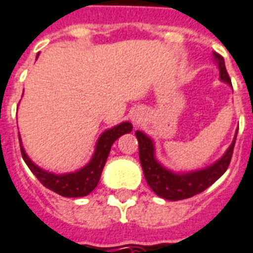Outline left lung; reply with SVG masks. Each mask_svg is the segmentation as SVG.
Returning a JSON list of instances; mask_svg holds the SVG:
<instances>
[{
  "label": "left lung",
  "mask_w": 253,
  "mask_h": 253,
  "mask_svg": "<svg viewBox=\"0 0 253 253\" xmlns=\"http://www.w3.org/2000/svg\"><path fill=\"white\" fill-rule=\"evenodd\" d=\"M214 58L218 63V68H220V78L226 84H232L228 71L225 68L224 58L220 53L215 52ZM136 137L139 141L140 163L144 171L147 183L154 190V193L169 201L186 200L195 194H200L209 186L213 185L229 167L236 143L235 136L233 143L230 144L224 156L218 162H215L213 166L200 169V171H193L189 174H174L169 169H166L165 167H162L156 162L154 156V144L148 136H145L143 132L137 130Z\"/></svg>",
  "instance_id": "8db88e82"
}]
</instances>
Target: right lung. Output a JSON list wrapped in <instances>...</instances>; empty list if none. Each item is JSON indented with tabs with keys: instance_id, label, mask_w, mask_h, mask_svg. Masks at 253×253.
Wrapping results in <instances>:
<instances>
[{
	"instance_id": "obj_1",
	"label": "right lung",
	"mask_w": 253,
	"mask_h": 253,
	"mask_svg": "<svg viewBox=\"0 0 253 253\" xmlns=\"http://www.w3.org/2000/svg\"><path fill=\"white\" fill-rule=\"evenodd\" d=\"M130 130H132V124H129V123H123L114 128L105 130L98 139L95 152H94V156L90 160V163L84 166V169H81L77 172H71V174L56 175L47 172L31 162V159L24 151L21 141H20V149H21L24 162L27 163L29 169L32 171L33 175L38 178L42 185L62 197H70V198L84 197V195L90 194L98 185L99 176L104 169V166L106 163L109 152H110V148L114 141L124 133H129ZM18 140H20V136H18Z\"/></svg>"
}]
</instances>
